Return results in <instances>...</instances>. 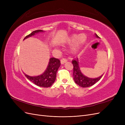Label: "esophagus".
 Here are the masks:
<instances>
[{"instance_id": "esophagus-1", "label": "esophagus", "mask_w": 125, "mask_h": 125, "mask_svg": "<svg viewBox=\"0 0 125 125\" xmlns=\"http://www.w3.org/2000/svg\"><path fill=\"white\" fill-rule=\"evenodd\" d=\"M67 62V60L65 58H62L61 59V60H60V62H61V63L62 64H63L65 63V62Z\"/></svg>"}]
</instances>
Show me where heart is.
<instances>
[{"label": "heart", "mask_w": 125, "mask_h": 125, "mask_svg": "<svg viewBox=\"0 0 125 125\" xmlns=\"http://www.w3.org/2000/svg\"><path fill=\"white\" fill-rule=\"evenodd\" d=\"M86 40V36L84 34H81L80 35L74 34L71 36L68 40L69 43H73L75 41L74 46L73 48V51H75L77 49L83 44Z\"/></svg>", "instance_id": "1"}]
</instances>
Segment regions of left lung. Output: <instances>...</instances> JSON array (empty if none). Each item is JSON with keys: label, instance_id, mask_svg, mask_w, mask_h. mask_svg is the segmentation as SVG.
Masks as SVG:
<instances>
[{"label": "left lung", "instance_id": "left-lung-1", "mask_svg": "<svg viewBox=\"0 0 125 125\" xmlns=\"http://www.w3.org/2000/svg\"><path fill=\"white\" fill-rule=\"evenodd\" d=\"M95 36L97 38H99V37L96 34ZM72 63L73 66V76L74 81L75 83L82 88H87V87L93 85L97 81H99L103 76V74L96 78H90L87 77L81 73L80 67H79L78 58L73 59L72 61Z\"/></svg>", "mask_w": 125, "mask_h": 125}]
</instances>
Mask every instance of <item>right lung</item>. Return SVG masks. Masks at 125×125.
<instances>
[{"mask_svg": "<svg viewBox=\"0 0 125 125\" xmlns=\"http://www.w3.org/2000/svg\"><path fill=\"white\" fill-rule=\"evenodd\" d=\"M43 31L41 30H37L32 32L29 35L26 36L24 40L34 35L39 32H43ZM60 66V62L58 59L55 58H51L48 64L47 68L43 73L36 76H30L25 74V77L30 81L34 83L36 85L43 87V88H48L52 85L54 83L56 78V73Z\"/></svg>", "mask_w": 125, "mask_h": 125, "instance_id": "1", "label": "right lung"}]
</instances>
